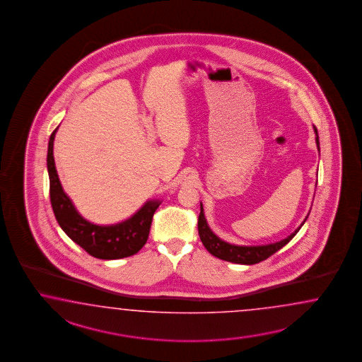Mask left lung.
<instances>
[{
	"label": "left lung",
	"mask_w": 362,
	"mask_h": 362,
	"mask_svg": "<svg viewBox=\"0 0 362 362\" xmlns=\"http://www.w3.org/2000/svg\"><path fill=\"white\" fill-rule=\"evenodd\" d=\"M313 132H315V136H316L315 137L316 146H317V150L320 151V142H319V134H317L316 127H313ZM308 215L305 216L303 223L299 225L291 235L286 237L284 240H281L278 243H274V244L246 246V245L229 244L224 240H221L218 235H216L206 223L204 208H203V204L200 203V215H199V220H197V229H199V235H200L202 243L206 246V250L211 255H215L223 261L232 262V264H255L261 262V261H264L266 258L273 255L275 252L282 249L284 245L288 244L293 240V235H296L299 232V229L303 226Z\"/></svg>",
	"instance_id": "8db88e82"
}]
</instances>
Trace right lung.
Wrapping results in <instances>:
<instances>
[{"label": "right lung", "mask_w": 362, "mask_h": 362, "mask_svg": "<svg viewBox=\"0 0 362 362\" xmlns=\"http://www.w3.org/2000/svg\"><path fill=\"white\" fill-rule=\"evenodd\" d=\"M58 127L52 132L47 148L49 199L55 218L69 238L88 255L100 259H119L138 253L146 244L150 226L160 200H147L137 212L117 224H93L80 215L59 180L54 160V139Z\"/></svg>", "instance_id": "add662e5"}]
</instances>
